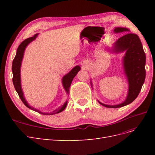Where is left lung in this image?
Returning a JSON list of instances; mask_svg holds the SVG:
<instances>
[{
	"label": "left lung",
	"mask_w": 155,
	"mask_h": 155,
	"mask_svg": "<svg viewBox=\"0 0 155 155\" xmlns=\"http://www.w3.org/2000/svg\"><path fill=\"white\" fill-rule=\"evenodd\" d=\"M114 33L129 32L126 28H115ZM114 53L125 51L123 59L124 72L129 83L128 94L125 100L118 105H109L100 104L107 108H119L132 103L138 96L145 78V54L139 37L134 34L127 33L117 40L112 48Z\"/></svg>",
	"instance_id": "left-lung-1"
}]
</instances>
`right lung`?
Wrapping results in <instances>:
<instances>
[{"instance_id":"add662e5","label":"right lung","mask_w":155,"mask_h":155,"mask_svg":"<svg viewBox=\"0 0 155 155\" xmlns=\"http://www.w3.org/2000/svg\"><path fill=\"white\" fill-rule=\"evenodd\" d=\"M38 35V34H35L34 36H33L31 37H30V38H28L25 39V41H23L22 43L20 44V45L18 46V47L17 50V54L15 58H14L13 63H12V72H13V83L14 87H15V90L18 93V96L20 97L21 100L22 101L28 108L29 109L34 110L35 112H39L40 114H44V115H52L55 114H58L59 113V112H62L65 108L67 107V101L64 103V104L59 107L58 109L54 110L53 112H43L41 111H39V110H37L35 108L31 107L28 104L26 100H25L24 94H23V92L21 88V63H22V60L23 59V55H24V52L26 48V46L28 45L29 43H30L31 41L35 40L36 39V37ZM81 70V68L79 66H76L74 67L71 71L68 72L67 74L65 75V76H63L62 79V83H63V85L65 91L67 92V94H68L69 93V88L70 87V85H71L72 81L73 80L74 78L76 76V74L78 72Z\"/></svg>"}]
</instances>
